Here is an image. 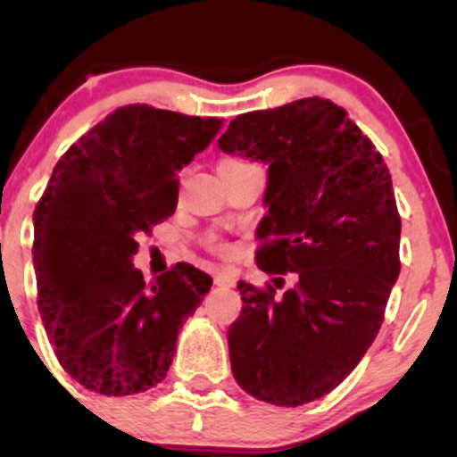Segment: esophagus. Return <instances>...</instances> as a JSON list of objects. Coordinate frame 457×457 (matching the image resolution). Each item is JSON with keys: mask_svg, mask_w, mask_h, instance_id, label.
Listing matches in <instances>:
<instances>
[{"mask_svg": "<svg viewBox=\"0 0 457 457\" xmlns=\"http://www.w3.org/2000/svg\"><path fill=\"white\" fill-rule=\"evenodd\" d=\"M214 286L234 287V279L229 275H225V272H219V275H214Z\"/></svg>", "mask_w": 457, "mask_h": 457, "instance_id": "34e87169", "label": "esophagus"}]
</instances>
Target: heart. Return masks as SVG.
<instances>
[{
    "mask_svg": "<svg viewBox=\"0 0 457 457\" xmlns=\"http://www.w3.org/2000/svg\"><path fill=\"white\" fill-rule=\"evenodd\" d=\"M243 165H249V162H245V161H240V159H232V156H228V159H223L221 165H219V171L234 170V167H243ZM206 246H208V249L217 251V253H223V251H225L223 240H219L217 236H208V238H206Z\"/></svg>",
    "mask_w": 457,
    "mask_h": 457,
    "instance_id": "obj_1",
    "label": "heart"
}]
</instances>
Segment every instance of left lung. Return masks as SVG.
Returning <instances> with one entry per match:
<instances>
[{
  "instance_id": "obj_1",
  "label": "left lung",
  "mask_w": 457,
  "mask_h": 457,
  "mask_svg": "<svg viewBox=\"0 0 457 457\" xmlns=\"http://www.w3.org/2000/svg\"><path fill=\"white\" fill-rule=\"evenodd\" d=\"M219 148L269 162L255 262L266 275L295 272L283 295V277L238 281L234 378L262 402L301 406L359 365L385 320L402 266L389 167L348 112L320 96L236 115Z\"/></svg>"
}]
</instances>
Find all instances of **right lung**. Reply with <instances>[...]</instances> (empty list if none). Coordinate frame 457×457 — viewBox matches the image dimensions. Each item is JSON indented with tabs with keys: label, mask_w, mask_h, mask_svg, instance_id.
Masks as SVG:
<instances>
[{
	"label": "right lung",
	"mask_w": 457,
	"mask_h": 457,
	"mask_svg": "<svg viewBox=\"0 0 457 457\" xmlns=\"http://www.w3.org/2000/svg\"><path fill=\"white\" fill-rule=\"evenodd\" d=\"M221 124L127 104L57 161L34 211L38 309L57 361L86 389L133 395L167 376L212 279L178 262L145 283L133 255L137 236L174 214L178 171Z\"/></svg>",
	"instance_id": "1"
}]
</instances>
